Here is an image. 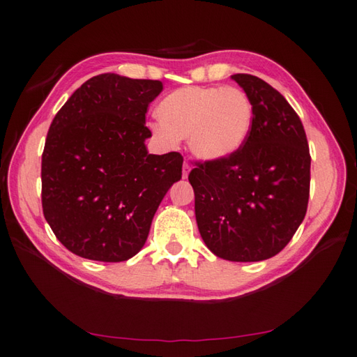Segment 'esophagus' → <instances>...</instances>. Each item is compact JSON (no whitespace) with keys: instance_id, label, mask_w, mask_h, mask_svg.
<instances>
[{"instance_id":"1","label":"esophagus","mask_w":357,"mask_h":357,"mask_svg":"<svg viewBox=\"0 0 357 357\" xmlns=\"http://www.w3.org/2000/svg\"><path fill=\"white\" fill-rule=\"evenodd\" d=\"M189 172H191V165H189L188 162L183 163V168H181V176H183V178H188Z\"/></svg>"}]
</instances>
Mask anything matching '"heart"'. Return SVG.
<instances>
[{
	"instance_id": "b5f03b06",
	"label": "heart",
	"mask_w": 357,
	"mask_h": 357,
	"mask_svg": "<svg viewBox=\"0 0 357 357\" xmlns=\"http://www.w3.org/2000/svg\"><path fill=\"white\" fill-rule=\"evenodd\" d=\"M158 121L149 125L166 146L188 139L189 149L206 162L238 153L253 125V105L236 86H183L174 90L157 108Z\"/></svg>"
}]
</instances>
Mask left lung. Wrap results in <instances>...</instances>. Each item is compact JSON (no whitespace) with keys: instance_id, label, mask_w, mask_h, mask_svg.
I'll return each instance as SVG.
<instances>
[{"instance_id":"obj_1","label":"left lung","mask_w":357,"mask_h":357,"mask_svg":"<svg viewBox=\"0 0 357 357\" xmlns=\"http://www.w3.org/2000/svg\"><path fill=\"white\" fill-rule=\"evenodd\" d=\"M253 105V125L238 153L199 162L189 172L204 244L227 261L250 263L280 253L303 223L310 195V151L303 122L263 79L232 76Z\"/></svg>"}]
</instances>
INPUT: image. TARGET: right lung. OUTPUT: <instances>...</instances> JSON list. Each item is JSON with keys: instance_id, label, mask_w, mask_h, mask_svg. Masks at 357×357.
<instances>
[{"instance_id": "1", "label": "right lung", "mask_w": 357, "mask_h": 357, "mask_svg": "<svg viewBox=\"0 0 357 357\" xmlns=\"http://www.w3.org/2000/svg\"><path fill=\"white\" fill-rule=\"evenodd\" d=\"M163 84L94 76L54 116L43 153V212L75 255L121 263L144 248L158 204L181 178L180 153L148 154V105Z\"/></svg>"}]
</instances>
